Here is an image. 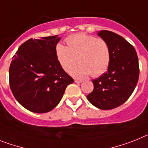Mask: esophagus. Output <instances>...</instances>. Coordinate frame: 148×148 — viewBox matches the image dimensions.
<instances>
[{"instance_id": "obj_1", "label": "esophagus", "mask_w": 148, "mask_h": 148, "mask_svg": "<svg viewBox=\"0 0 148 148\" xmlns=\"http://www.w3.org/2000/svg\"><path fill=\"white\" fill-rule=\"evenodd\" d=\"M74 82H75L76 84H80V83H82V80H74Z\"/></svg>"}]
</instances>
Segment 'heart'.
Instances as JSON below:
<instances>
[{
	"instance_id": "heart-1",
	"label": "heart",
	"mask_w": 148,
	"mask_h": 148,
	"mask_svg": "<svg viewBox=\"0 0 148 148\" xmlns=\"http://www.w3.org/2000/svg\"><path fill=\"white\" fill-rule=\"evenodd\" d=\"M67 47H56L57 60L64 71H69L77 60L79 64L71 71L74 77L85 78L89 74L96 77L107 71L110 61L108 43L102 38L80 32L68 36Z\"/></svg>"
}]
</instances>
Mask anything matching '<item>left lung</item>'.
<instances>
[{
  "label": "left lung",
  "mask_w": 148,
  "mask_h": 148,
  "mask_svg": "<svg viewBox=\"0 0 148 148\" xmlns=\"http://www.w3.org/2000/svg\"><path fill=\"white\" fill-rule=\"evenodd\" d=\"M98 35L108 43L110 61L108 71L92 81L94 89L87 99L98 108L110 110L123 105L133 92L139 77L138 59L133 46L119 34L102 30Z\"/></svg>",
  "instance_id": "8db88e82"
}]
</instances>
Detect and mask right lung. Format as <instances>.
<instances>
[{"mask_svg":"<svg viewBox=\"0 0 148 148\" xmlns=\"http://www.w3.org/2000/svg\"><path fill=\"white\" fill-rule=\"evenodd\" d=\"M58 35L29 39L19 47L10 66L11 91L22 106L47 113L57 106L65 89L74 82L56 56Z\"/></svg>","mask_w":148,"mask_h":148,"instance_id":"right-lung-1","label":"right lung"}]
</instances>
